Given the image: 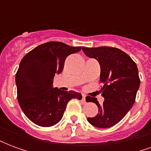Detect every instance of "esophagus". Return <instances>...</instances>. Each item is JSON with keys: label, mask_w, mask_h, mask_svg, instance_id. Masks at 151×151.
I'll use <instances>...</instances> for the list:
<instances>
[{"label": "esophagus", "mask_w": 151, "mask_h": 151, "mask_svg": "<svg viewBox=\"0 0 151 151\" xmlns=\"http://www.w3.org/2000/svg\"><path fill=\"white\" fill-rule=\"evenodd\" d=\"M82 102H83V103H86V95H82Z\"/></svg>", "instance_id": "34e87169"}]
</instances>
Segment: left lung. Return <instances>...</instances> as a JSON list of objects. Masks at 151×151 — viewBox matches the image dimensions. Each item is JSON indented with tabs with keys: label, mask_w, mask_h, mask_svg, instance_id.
Segmentation results:
<instances>
[{
	"label": "left lung",
	"mask_w": 151,
	"mask_h": 151,
	"mask_svg": "<svg viewBox=\"0 0 151 151\" xmlns=\"http://www.w3.org/2000/svg\"><path fill=\"white\" fill-rule=\"evenodd\" d=\"M82 51L99 63L100 82L104 85L103 104L96 98H86V102L95 103L99 108L98 114L87 120L98 128H110L120 122L133 107L140 86L138 69L131 57L116 47H82Z\"/></svg>",
	"instance_id": "1"
}]
</instances>
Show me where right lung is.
Listing matches in <instances>:
<instances>
[{
	"instance_id": "right-lung-1",
	"label": "right lung",
	"mask_w": 151,
	"mask_h": 151,
	"mask_svg": "<svg viewBox=\"0 0 151 151\" xmlns=\"http://www.w3.org/2000/svg\"><path fill=\"white\" fill-rule=\"evenodd\" d=\"M81 49L52 41L35 47L22 59L15 77L18 100L33 123L52 126L61 120L70 99H82L78 92L54 88L52 80L55 74L62 72L66 57Z\"/></svg>"
}]
</instances>
